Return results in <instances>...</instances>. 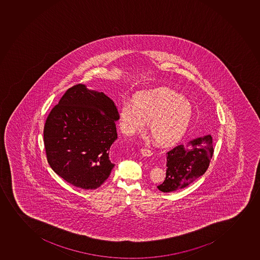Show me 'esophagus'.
<instances>
[{
	"label": "esophagus",
	"instance_id": "34e87169",
	"mask_svg": "<svg viewBox=\"0 0 260 260\" xmlns=\"http://www.w3.org/2000/svg\"><path fill=\"white\" fill-rule=\"evenodd\" d=\"M141 153L144 156H151L152 154H153V152L150 150V149H148V148H143L141 149Z\"/></svg>",
	"mask_w": 260,
	"mask_h": 260
}]
</instances>
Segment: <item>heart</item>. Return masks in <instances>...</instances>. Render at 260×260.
<instances>
[{"mask_svg": "<svg viewBox=\"0 0 260 260\" xmlns=\"http://www.w3.org/2000/svg\"><path fill=\"white\" fill-rule=\"evenodd\" d=\"M118 117L124 134L142 132L148 122V132L155 142L171 145L181 139L186 132L191 107L188 101L172 90H158L137 95L132 104L124 102Z\"/></svg>", "mask_w": 260, "mask_h": 260, "instance_id": "b5f03b06", "label": "heart"}]
</instances>
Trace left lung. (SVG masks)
Here are the masks:
<instances>
[{"label":"left lung","mask_w":260,"mask_h":260,"mask_svg":"<svg viewBox=\"0 0 260 260\" xmlns=\"http://www.w3.org/2000/svg\"><path fill=\"white\" fill-rule=\"evenodd\" d=\"M213 153L210 135L172 148L167 153L168 169L165 180L157 188L162 192H172L187 187L204 175L210 166Z\"/></svg>","instance_id":"obj_1"}]
</instances>
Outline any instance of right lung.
Returning a JSON list of instances; mask_svg holds the SVG:
<instances>
[{
    "mask_svg": "<svg viewBox=\"0 0 260 260\" xmlns=\"http://www.w3.org/2000/svg\"><path fill=\"white\" fill-rule=\"evenodd\" d=\"M117 107L104 92L83 84L70 87L48 116L44 142L48 163L68 183L100 187L111 174L110 148L117 140Z\"/></svg>",
    "mask_w": 260,
    "mask_h": 260,
    "instance_id": "1",
    "label": "right lung"
}]
</instances>
